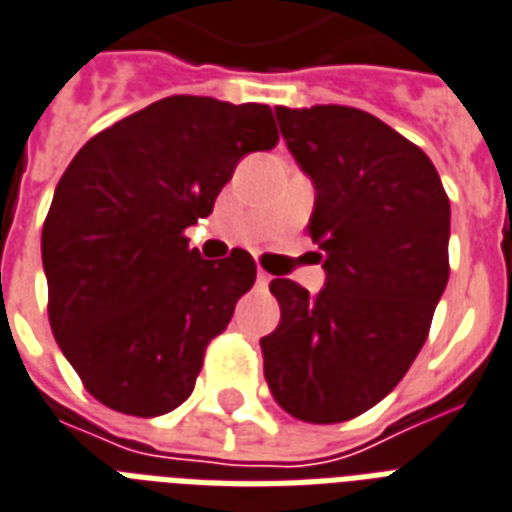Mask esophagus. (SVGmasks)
<instances>
[{
	"mask_svg": "<svg viewBox=\"0 0 512 512\" xmlns=\"http://www.w3.org/2000/svg\"><path fill=\"white\" fill-rule=\"evenodd\" d=\"M268 282H271V276L265 271H257V284H260V287H268Z\"/></svg>",
	"mask_w": 512,
	"mask_h": 512,
	"instance_id": "esophagus-1",
	"label": "esophagus"
}]
</instances>
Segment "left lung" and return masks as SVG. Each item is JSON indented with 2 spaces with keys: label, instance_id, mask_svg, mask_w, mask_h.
Wrapping results in <instances>:
<instances>
[{
  "label": "left lung",
  "instance_id": "left-lung-1",
  "mask_svg": "<svg viewBox=\"0 0 512 512\" xmlns=\"http://www.w3.org/2000/svg\"><path fill=\"white\" fill-rule=\"evenodd\" d=\"M300 169L314 179L308 236L325 290L273 279L282 322L263 368L284 411L338 424L381 403L408 373L448 282L451 204L421 147L354 107H276Z\"/></svg>",
  "mask_w": 512,
  "mask_h": 512
}]
</instances>
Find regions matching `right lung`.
Masks as SVG:
<instances>
[{
  "label": "right lung",
  "instance_id": "obj_1",
  "mask_svg": "<svg viewBox=\"0 0 512 512\" xmlns=\"http://www.w3.org/2000/svg\"><path fill=\"white\" fill-rule=\"evenodd\" d=\"M276 142L268 104L169 96L104 128L66 166L42 225L48 317L99 403L161 416L190 397L257 265L244 249L201 260L185 230L247 152Z\"/></svg>",
  "mask_w": 512,
  "mask_h": 512
}]
</instances>
